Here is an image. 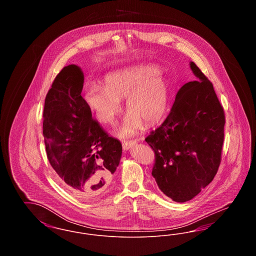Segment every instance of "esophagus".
Returning <instances> with one entry per match:
<instances>
[{
	"label": "esophagus",
	"instance_id": "esophagus-1",
	"mask_svg": "<svg viewBox=\"0 0 256 256\" xmlns=\"http://www.w3.org/2000/svg\"><path fill=\"white\" fill-rule=\"evenodd\" d=\"M134 144H135V141H122V148L128 150H130L132 146H134Z\"/></svg>",
	"mask_w": 256,
	"mask_h": 256
}]
</instances>
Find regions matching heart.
<instances>
[{
  "label": "heart",
  "instance_id": "obj_1",
  "mask_svg": "<svg viewBox=\"0 0 256 256\" xmlns=\"http://www.w3.org/2000/svg\"><path fill=\"white\" fill-rule=\"evenodd\" d=\"M126 98L130 113L120 134L134 135L142 126H154L163 117L168 102V86L152 66H134L108 74L104 86H86L84 100L98 119L112 124L121 110L119 102Z\"/></svg>",
  "mask_w": 256,
  "mask_h": 256
}]
</instances>
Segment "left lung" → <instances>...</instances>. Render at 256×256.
I'll use <instances>...</instances> for the list:
<instances>
[{"mask_svg":"<svg viewBox=\"0 0 256 256\" xmlns=\"http://www.w3.org/2000/svg\"><path fill=\"white\" fill-rule=\"evenodd\" d=\"M196 80L178 90L172 110L146 142L154 152L152 174L174 202L192 200L216 176L224 144V112L212 82L194 62Z\"/></svg>","mask_w":256,"mask_h":256,"instance_id":"obj_1","label":"left lung"}]
</instances>
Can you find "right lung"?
<instances>
[{
    "mask_svg": "<svg viewBox=\"0 0 256 256\" xmlns=\"http://www.w3.org/2000/svg\"><path fill=\"white\" fill-rule=\"evenodd\" d=\"M84 76L76 65L64 67L45 98L43 136L50 164L63 186L80 198L100 194L122 156L121 142L92 119L82 97Z\"/></svg>",
    "mask_w": 256,
    "mask_h": 256,
    "instance_id": "1",
    "label": "right lung"
}]
</instances>
